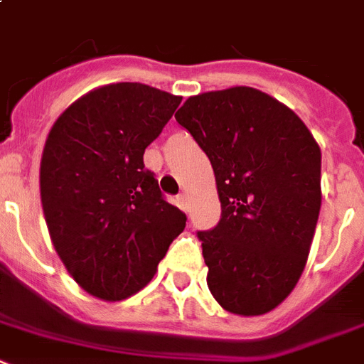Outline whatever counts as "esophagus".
Here are the masks:
<instances>
[{"instance_id": "obj_1", "label": "esophagus", "mask_w": 364, "mask_h": 364, "mask_svg": "<svg viewBox=\"0 0 364 364\" xmlns=\"http://www.w3.org/2000/svg\"><path fill=\"white\" fill-rule=\"evenodd\" d=\"M176 204H178L182 210H188V195L180 193L178 197H176Z\"/></svg>"}]
</instances>
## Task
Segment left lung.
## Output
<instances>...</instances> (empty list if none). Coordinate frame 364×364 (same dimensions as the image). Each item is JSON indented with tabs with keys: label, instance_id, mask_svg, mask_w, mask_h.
I'll return each instance as SVG.
<instances>
[{
	"label": "left lung",
	"instance_id": "1",
	"mask_svg": "<svg viewBox=\"0 0 364 364\" xmlns=\"http://www.w3.org/2000/svg\"><path fill=\"white\" fill-rule=\"evenodd\" d=\"M176 122L208 156L221 218L197 232L210 292L257 316L292 292L307 262L322 191V154L303 121L251 87L191 96Z\"/></svg>",
	"mask_w": 364,
	"mask_h": 364
}]
</instances>
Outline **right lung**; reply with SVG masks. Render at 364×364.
Returning a JSON list of instances; mask_svg holds the SVG:
<instances>
[{"label":"right lung","instance_id":"add662e5","mask_svg":"<svg viewBox=\"0 0 364 364\" xmlns=\"http://www.w3.org/2000/svg\"><path fill=\"white\" fill-rule=\"evenodd\" d=\"M180 96L111 83L55 121L41 161V200L57 255L91 296L119 301L154 277L186 214L167 203L145 149Z\"/></svg>","mask_w":364,"mask_h":364}]
</instances>
